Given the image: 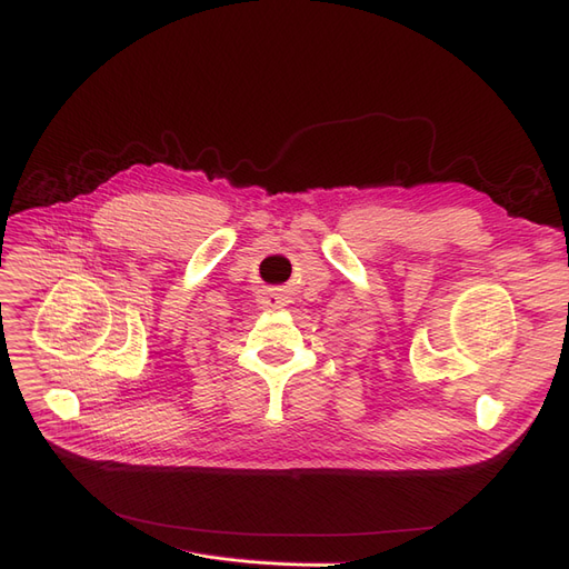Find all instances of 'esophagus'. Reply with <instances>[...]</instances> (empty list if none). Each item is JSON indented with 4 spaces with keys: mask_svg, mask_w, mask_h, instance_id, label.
<instances>
[{
    "mask_svg": "<svg viewBox=\"0 0 569 569\" xmlns=\"http://www.w3.org/2000/svg\"><path fill=\"white\" fill-rule=\"evenodd\" d=\"M259 302H262L264 310H279V307H283L286 298L281 293V288H269V290H264L262 300H259Z\"/></svg>",
    "mask_w": 569,
    "mask_h": 569,
    "instance_id": "obj_1",
    "label": "esophagus"
}]
</instances>
